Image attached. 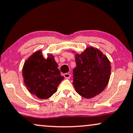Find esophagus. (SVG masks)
<instances>
[{
    "label": "esophagus",
    "mask_w": 133,
    "mask_h": 133,
    "mask_svg": "<svg viewBox=\"0 0 133 133\" xmlns=\"http://www.w3.org/2000/svg\"><path fill=\"white\" fill-rule=\"evenodd\" d=\"M64 78H69L70 77V74L69 73H65L64 74Z\"/></svg>",
    "instance_id": "34e87169"
}]
</instances>
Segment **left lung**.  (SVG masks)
<instances>
[{"mask_svg":"<svg viewBox=\"0 0 133 133\" xmlns=\"http://www.w3.org/2000/svg\"><path fill=\"white\" fill-rule=\"evenodd\" d=\"M73 84L77 92L86 98L96 96L105 89L111 75L110 62L97 49L88 47L75 55Z\"/></svg>","mask_w":133,"mask_h":133,"instance_id":"8db88e82","label":"left lung"}]
</instances>
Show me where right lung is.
I'll use <instances>...</instances> for the list:
<instances>
[{
    "mask_svg": "<svg viewBox=\"0 0 133 133\" xmlns=\"http://www.w3.org/2000/svg\"><path fill=\"white\" fill-rule=\"evenodd\" d=\"M25 84L30 92L41 99L50 97L64 79L52 55L44 58L38 50L25 62L22 69Z\"/></svg>",
    "mask_w": 133,
    "mask_h": 133,
    "instance_id": "right-lung-1",
    "label": "right lung"
}]
</instances>
